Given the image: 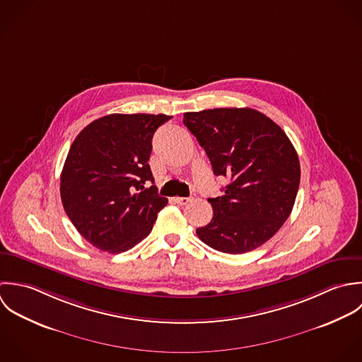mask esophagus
Returning <instances> with one entry per match:
<instances>
[{
	"mask_svg": "<svg viewBox=\"0 0 362 362\" xmlns=\"http://www.w3.org/2000/svg\"><path fill=\"white\" fill-rule=\"evenodd\" d=\"M190 199L189 197H175V203H177L179 206H186L189 204Z\"/></svg>",
	"mask_w": 362,
	"mask_h": 362,
	"instance_id": "esophagus-1",
	"label": "esophagus"
}]
</instances>
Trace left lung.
<instances>
[{"label": "left lung", "mask_w": 362, "mask_h": 362, "mask_svg": "<svg viewBox=\"0 0 362 362\" xmlns=\"http://www.w3.org/2000/svg\"><path fill=\"white\" fill-rule=\"evenodd\" d=\"M183 123L229 179L209 199L214 216L197 236L218 252L240 255L267 242L289 217L300 179L298 153L283 129L250 107L189 112Z\"/></svg>", "instance_id": "8db88e82"}]
</instances>
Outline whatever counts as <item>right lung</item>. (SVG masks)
<instances>
[{"mask_svg":"<svg viewBox=\"0 0 362 362\" xmlns=\"http://www.w3.org/2000/svg\"><path fill=\"white\" fill-rule=\"evenodd\" d=\"M166 115H107L74 140L60 177L63 207L95 247L122 253L146 238L168 199L148 165L152 137Z\"/></svg>","mask_w":362,"mask_h":362,"instance_id":"add662e5","label":"right lung"}]
</instances>
